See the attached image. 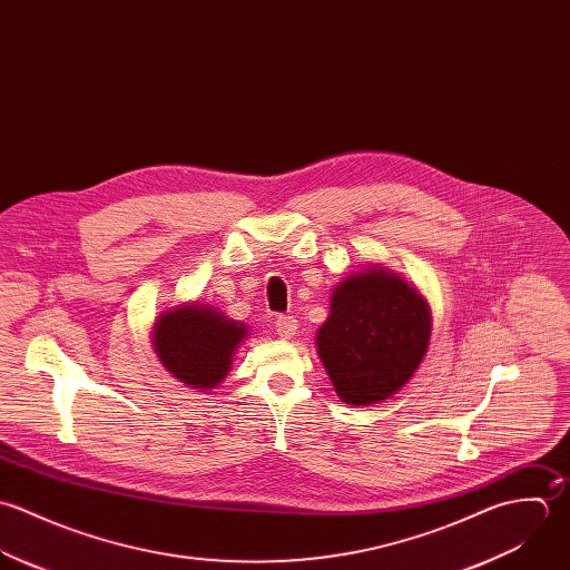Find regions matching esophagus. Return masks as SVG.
Masks as SVG:
<instances>
[{"mask_svg":"<svg viewBox=\"0 0 570 570\" xmlns=\"http://www.w3.org/2000/svg\"><path fill=\"white\" fill-rule=\"evenodd\" d=\"M274 327L281 338H294V334L298 330V321L292 314H281V316H276Z\"/></svg>","mask_w":570,"mask_h":570,"instance_id":"esophagus-1","label":"esophagus"}]
</instances>
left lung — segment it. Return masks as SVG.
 <instances>
[{
    "mask_svg": "<svg viewBox=\"0 0 570 570\" xmlns=\"http://www.w3.org/2000/svg\"><path fill=\"white\" fill-rule=\"evenodd\" d=\"M429 336L424 298L400 276L370 269L334 289L318 354L343 402L376 404L413 376Z\"/></svg>",
    "mask_w": 570,
    "mask_h": 570,
    "instance_id": "1",
    "label": "left lung"
}]
</instances>
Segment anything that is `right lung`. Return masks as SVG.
<instances>
[{
    "instance_id": "1",
    "label": "right lung",
    "mask_w": 570,
    "mask_h": 570,
    "mask_svg": "<svg viewBox=\"0 0 570 570\" xmlns=\"http://www.w3.org/2000/svg\"><path fill=\"white\" fill-rule=\"evenodd\" d=\"M243 338L245 325L200 305L166 312L155 325L159 361L194 389H212L227 376L232 354Z\"/></svg>"
}]
</instances>
